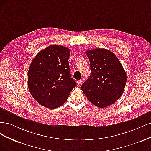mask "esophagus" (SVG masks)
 Here are the masks:
<instances>
[{"label":"esophagus","instance_id":"34e87169","mask_svg":"<svg viewBox=\"0 0 151 151\" xmlns=\"http://www.w3.org/2000/svg\"><path fill=\"white\" fill-rule=\"evenodd\" d=\"M83 83V80H77L76 81V83L78 85H80Z\"/></svg>","mask_w":151,"mask_h":151}]
</instances>
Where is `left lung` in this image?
Returning a JSON list of instances; mask_svg holds the SVG:
<instances>
[{
	"mask_svg": "<svg viewBox=\"0 0 151 151\" xmlns=\"http://www.w3.org/2000/svg\"><path fill=\"white\" fill-rule=\"evenodd\" d=\"M91 74L81 89L90 102L100 108L108 106L122 95L127 81L126 73L112 52L96 48L86 51Z\"/></svg>",
	"mask_w": 151,
	"mask_h": 151,
	"instance_id": "1",
	"label": "left lung"
}]
</instances>
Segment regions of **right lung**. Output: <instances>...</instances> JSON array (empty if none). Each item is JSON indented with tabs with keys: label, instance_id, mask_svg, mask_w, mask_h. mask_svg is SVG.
Here are the masks:
<instances>
[{
	"label": "right lung",
	"instance_id": "right-lung-1",
	"mask_svg": "<svg viewBox=\"0 0 151 151\" xmlns=\"http://www.w3.org/2000/svg\"><path fill=\"white\" fill-rule=\"evenodd\" d=\"M70 55L68 48L53 45L39 52L32 61L28 71V88L43 106L59 107L76 86L71 78Z\"/></svg>",
	"mask_w": 151,
	"mask_h": 151
}]
</instances>
